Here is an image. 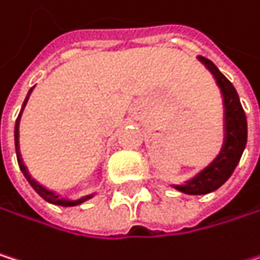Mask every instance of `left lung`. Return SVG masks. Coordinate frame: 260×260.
Wrapping results in <instances>:
<instances>
[{
	"label": "left lung",
	"instance_id": "left-lung-1",
	"mask_svg": "<svg viewBox=\"0 0 260 260\" xmlns=\"http://www.w3.org/2000/svg\"><path fill=\"white\" fill-rule=\"evenodd\" d=\"M199 60L213 72L223 94L225 140H223L220 154L207 170H203L199 176H196L186 185H176V189L186 192V194H192V196L208 194L211 191H216L219 186H222L233 174L247 145V117H245L242 105H240V100H239V95L234 86L216 68L213 61L203 57H199Z\"/></svg>",
	"mask_w": 260,
	"mask_h": 260
}]
</instances>
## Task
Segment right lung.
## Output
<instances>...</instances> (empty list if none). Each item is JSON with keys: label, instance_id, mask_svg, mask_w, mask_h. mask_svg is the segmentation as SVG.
Segmentation results:
<instances>
[{"label": "right lung", "instance_id": "1", "mask_svg": "<svg viewBox=\"0 0 260 260\" xmlns=\"http://www.w3.org/2000/svg\"><path fill=\"white\" fill-rule=\"evenodd\" d=\"M30 92H32V89L29 90V94H30ZM20 117H21V112H20V115H18L16 123H15V149H16V158H18V165H20V170L23 171V174H24V177L27 179V182L32 185V188H34L44 200H47V202H50V203H55V205H60V207H74V205H78V203L84 202L86 199H89L90 196L83 197V199H78V200H68V199H63V197H60V196H57V194H53L52 191L46 189L44 186H41L37 180H34V179L30 177V174L27 173L26 166H24V163H23V160H21V157H20V151H18V124H20Z\"/></svg>", "mask_w": 260, "mask_h": 260}]
</instances>
